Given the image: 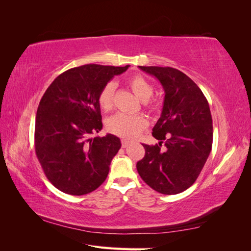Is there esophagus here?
Masks as SVG:
<instances>
[{
    "label": "esophagus",
    "instance_id": "34e87169",
    "mask_svg": "<svg viewBox=\"0 0 251 251\" xmlns=\"http://www.w3.org/2000/svg\"><path fill=\"white\" fill-rule=\"evenodd\" d=\"M131 142L126 140V139H121V146H123V148H126L128 144H130Z\"/></svg>",
    "mask_w": 251,
    "mask_h": 251
}]
</instances>
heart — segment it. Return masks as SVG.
Wrapping results in <instances>:
<instances>
[{"label": "heart", "instance_id": "obj_1", "mask_svg": "<svg viewBox=\"0 0 251 251\" xmlns=\"http://www.w3.org/2000/svg\"><path fill=\"white\" fill-rule=\"evenodd\" d=\"M127 86L133 91V93L143 104L151 110L158 108V102L151 100L153 95V85L140 74L133 75L126 81ZM114 93H115V83L110 81L105 83L97 96V102L100 109L104 112H110L114 107ZM148 126V120L142 115H126L118 113L110 117L107 121L108 131L121 138L133 139L140 135V133Z\"/></svg>", "mask_w": 251, "mask_h": 251}]
</instances>
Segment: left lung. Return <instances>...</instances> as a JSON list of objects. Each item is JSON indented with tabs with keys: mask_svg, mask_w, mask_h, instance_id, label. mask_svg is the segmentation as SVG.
<instances>
[{
	"mask_svg": "<svg viewBox=\"0 0 251 251\" xmlns=\"http://www.w3.org/2000/svg\"><path fill=\"white\" fill-rule=\"evenodd\" d=\"M139 68L161 82L165 96L161 116L151 133L160 142L142 144L146 155L136 168L142 180L156 192L176 195L195 183L211 151L208 101L200 88L175 68Z\"/></svg>",
	"mask_w": 251,
	"mask_h": 251,
	"instance_id": "left-lung-1",
	"label": "left lung"
}]
</instances>
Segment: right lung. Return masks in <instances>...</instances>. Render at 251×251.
<instances>
[{
	"label": "right lung",
	"mask_w": 251,
	"mask_h": 251,
	"mask_svg": "<svg viewBox=\"0 0 251 251\" xmlns=\"http://www.w3.org/2000/svg\"><path fill=\"white\" fill-rule=\"evenodd\" d=\"M128 67H75L58 75L44 93L35 117V153L46 177L60 192L87 195L107 178L121 143L112 134L92 137L102 128L97 96Z\"/></svg>",
	"instance_id": "1"
}]
</instances>
